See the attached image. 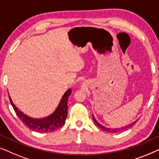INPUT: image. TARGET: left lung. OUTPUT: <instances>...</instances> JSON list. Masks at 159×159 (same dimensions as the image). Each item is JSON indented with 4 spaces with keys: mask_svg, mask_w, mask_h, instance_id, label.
Returning <instances> with one entry per match:
<instances>
[{
    "mask_svg": "<svg viewBox=\"0 0 159 159\" xmlns=\"http://www.w3.org/2000/svg\"><path fill=\"white\" fill-rule=\"evenodd\" d=\"M93 120H94L95 122L96 123V125L98 126L100 128H101V129H103V130H105V131H107V132H112V133H115V132H122V131H124V130H125V129H128V128L132 127V126H133L134 124L137 122V121H138V120H137L135 121H134V122H132V124H130V125L126 126V127H121V128H119V129H108V128H106L105 127H103V126H102L101 125H100L98 122H97L96 120H95V119H94V117H93Z\"/></svg>",
    "mask_w": 159,
    "mask_h": 159,
    "instance_id": "left-lung-1",
    "label": "left lung"
}]
</instances>
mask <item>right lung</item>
I'll list each match as a JSON object with an SVG mask.
<instances>
[{"label": "right lung", "mask_w": 159, "mask_h": 159, "mask_svg": "<svg viewBox=\"0 0 159 159\" xmlns=\"http://www.w3.org/2000/svg\"><path fill=\"white\" fill-rule=\"evenodd\" d=\"M71 90L69 89L64 95H63L59 105L56 108L55 112L51 116L46 118L36 119L30 118V116L24 114L21 111L18 109V108L14 105L13 101L9 96L10 102L13 108L16 112L17 116L21 119V121L24 123V125L29 127L30 129L38 132H51L55 131L57 129H59L64 125L65 121L67 117V111H68V98L71 95Z\"/></svg>", "instance_id": "1"}]
</instances>
